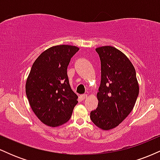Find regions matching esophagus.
<instances>
[{
    "label": "esophagus",
    "mask_w": 160,
    "mask_h": 160,
    "mask_svg": "<svg viewBox=\"0 0 160 160\" xmlns=\"http://www.w3.org/2000/svg\"><path fill=\"white\" fill-rule=\"evenodd\" d=\"M87 98V95L86 94H84V95H80V99H81V100H85V99Z\"/></svg>",
    "instance_id": "esophagus-1"
}]
</instances>
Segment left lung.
Here are the masks:
<instances>
[{
    "mask_svg": "<svg viewBox=\"0 0 160 160\" xmlns=\"http://www.w3.org/2000/svg\"><path fill=\"white\" fill-rule=\"evenodd\" d=\"M101 60L102 80L97 93L98 108L90 119L101 129L119 126L132 111L139 93L136 72L123 52L111 46L95 49Z\"/></svg>",
    "mask_w": 160,
    "mask_h": 160,
    "instance_id": "left-lung-1",
    "label": "left lung"
}]
</instances>
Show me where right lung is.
<instances>
[{
  "instance_id": "obj_1",
  "label": "right lung",
  "mask_w": 160,
  "mask_h": 160,
  "mask_svg": "<svg viewBox=\"0 0 160 160\" xmlns=\"http://www.w3.org/2000/svg\"><path fill=\"white\" fill-rule=\"evenodd\" d=\"M78 47L57 45L37 58L25 83V92L33 112L50 127L70 120L78 103V95L70 86L67 68Z\"/></svg>"
}]
</instances>
